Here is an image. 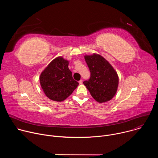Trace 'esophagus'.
Returning <instances> with one entry per match:
<instances>
[{
    "label": "esophagus",
    "mask_w": 158,
    "mask_h": 158,
    "mask_svg": "<svg viewBox=\"0 0 158 158\" xmlns=\"http://www.w3.org/2000/svg\"><path fill=\"white\" fill-rule=\"evenodd\" d=\"M79 84H82V80H80L79 81Z\"/></svg>",
    "instance_id": "34e87169"
}]
</instances>
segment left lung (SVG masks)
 I'll return each instance as SVG.
<instances>
[{
    "label": "left lung",
    "instance_id": "1",
    "mask_svg": "<svg viewBox=\"0 0 158 158\" xmlns=\"http://www.w3.org/2000/svg\"><path fill=\"white\" fill-rule=\"evenodd\" d=\"M91 77L83 83L98 102H106L115 96L119 84L117 72L110 63L98 54L84 56Z\"/></svg>",
    "mask_w": 158,
    "mask_h": 158
}]
</instances>
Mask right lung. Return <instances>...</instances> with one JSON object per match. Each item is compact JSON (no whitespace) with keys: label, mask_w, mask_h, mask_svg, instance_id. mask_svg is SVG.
Masks as SVG:
<instances>
[{"label":"right lung","mask_w":158,"mask_h":158,"mask_svg":"<svg viewBox=\"0 0 158 158\" xmlns=\"http://www.w3.org/2000/svg\"><path fill=\"white\" fill-rule=\"evenodd\" d=\"M69 61L62 56L52 60L41 73L40 84L50 99L61 102L68 98L78 86L69 70Z\"/></svg>","instance_id":"obj_1"}]
</instances>
